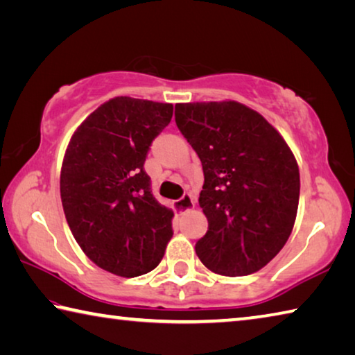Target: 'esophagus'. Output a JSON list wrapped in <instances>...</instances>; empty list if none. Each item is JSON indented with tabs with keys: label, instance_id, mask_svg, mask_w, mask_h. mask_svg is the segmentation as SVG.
Instances as JSON below:
<instances>
[{
	"label": "esophagus",
	"instance_id": "esophagus-1",
	"mask_svg": "<svg viewBox=\"0 0 355 355\" xmlns=\"http://www.w3.org/2000/svg\"><path fill=\"white\" fill-rule=\"evenodd\" d=\"M194 205H196V197L192 194H184L182 199L173 202V208H175V211L178 214L189 211L191 208H194Z\"/></svg>",
	"mask_w": 355,
	"mask_h": 355
}]
</instances>
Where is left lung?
<instances>
[{
    "label": "left lung",
    "mask_w": 355,
    "mask_h": 355,
    "mask_svg": "<svg viewBox=\"0 0 355 355\" xmlns=\"http://www.w3.org/2000/svg\"><path fill=\"white\" fill-rule=\"evenodd\" d=\"M175 122L205 175L199 205L208 230L197 257L227 277L260 271L296 220L300 178L291 148L260 112L235 100L177 103Z\"/></svg>",
    "instance_id": "1"
}]
</instances>
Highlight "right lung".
Here are the masks:
<instances>
[{
	"mask_svg": "<svg viewBox=\"0 0 355 355\" xmlns=\"http://www.w3.org/2000/svg\"><path fill=\"white\" fill-rule=\"evenodd\" d=\"M173 105L114 97L75 130L61 167L65 219L98 268L137 277L163 260L173 235L171 208L155 199L144 163L169 125Z\"/></svg>",
	"mask_w": 355,
	"mask_h": 355,
	"instance_id": "1",
	"label": "right lung"
}]
</instances>
